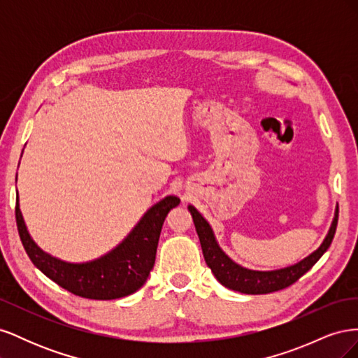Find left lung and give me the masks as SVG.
<instances>
[{"label":"left lung","mask_w":358,"mask_h":358,"mask_svg":"<svg viewBox=\"0 0 358 358\" xmlns=\"http://www.w3.org/2000/svg\"><path fill=\"white\" fill-rule=\"evenodd\" d=\"M188 209L192 215L194 225H196L206 264L210 267L215 278L218 279L224 287L234 291L245 292V294H268V292L284 289L294 284L296 280H299L308 272V270H310L313 264H315L322 257V254L327 251L329 246L331 245V241L336 233V227H338V220H339V208H338L336 209L334 220L326 241L322 242V245L317 249L315 252L310 254L308 258L303 259V262L287 268L273 270V272H255V270H248L241 267L239 264L233 263L231 259L221 251V248L216 245L212 229L209 227L208 221L203 218L196 208L189 206Z\"/></svg>","instance_id":"8db88e82"}]
</instances>
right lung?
I'll return each mask as SVG.
<instances>
[{
    "label": "right lung",
    "mask_w": 358,
    "mask_h": 358,
    "mask_svg": "<svg viewBox=\"0 0 358 358\" xmlns=\"http://www.w3.org/2000/svg\"><path fill=\"white\" fill-rule=\"evenodd\" d=\"M179 201L175 196L166 197L145 213L136 229L110 254L85 264H69L43 252L27 231L17 200L15 215L28 257L53 282L79 297L113 300L133 294L146 282L155 264L162 224Z\"/></svg>",
    "instance_id": "obj_1"
}]
</instances>
